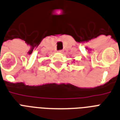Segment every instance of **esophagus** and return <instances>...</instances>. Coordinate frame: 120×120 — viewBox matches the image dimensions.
<instances>
[{"mask_svg": "<svg viewBox=\"0 0 120 120\" xmlns=\"http://www.w3.org/2000/svg\"><path fill=\"white\" fill-rule=\"evenodd\" d=\"M58 53H61L63 52V50H58Z\"/></svg>", "mask_w": 120, "mask_h": 120, "instance_id": "esophagus-1", "label": "esophagus"}]
</instances>
